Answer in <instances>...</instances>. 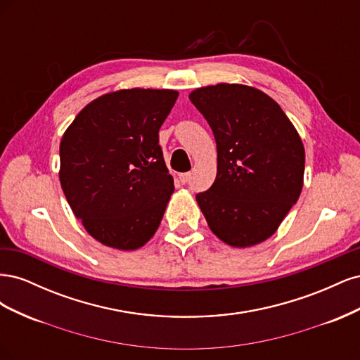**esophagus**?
Wrapping results in <instances>:
<instances>
[{
    "label": "esophagus",
    "mask_w": 360,
    "mask_h": 360,
    "mask_svg": "<svg viewBox=\"0 0 360 360\" xmlns=\"http://www.w3.org/2000/svg\"><path fill=\"white\" fill-rule=\"evenodd\" d=\"M179 180H180L183 184H186V183L191 180V172H183V174H179Z\"/></svg>",
    "instance_id": "1"
}]
</instances>
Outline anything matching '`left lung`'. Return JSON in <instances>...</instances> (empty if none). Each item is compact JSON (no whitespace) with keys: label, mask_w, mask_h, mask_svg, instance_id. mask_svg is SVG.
Masks as SVG:
<instances>
[{"label":"left lung","mask_w":360,"mask_h":360,"mask_svg":"<svg viewBox=\"0 0 360 360\" xmlns=\"http://www.w3.org/2000/svg\"><path fill=\"white\" fill-rule=\"evenodd\" d=\"M212 127L217 172L197 193L210 230L248 248L275 234L303 188L304 148L281 106L254 86L217 84L189 94Z\"/></svg>","instance_id":"8db88e82"}]
</instances>
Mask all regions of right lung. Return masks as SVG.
Instances as JSON below:
<instances>
[{"label":"right lung","instance_id":"1","mask_svg":"<svg viewBox=\"0 0 360 360\" xmlns=\"http://www.w3.org/2000/svg\"><path fill=\"white\" fill-rule=\"evenodd\" d=\"M174 90L132 89L86 105L60 144V183L75 216L105 246L134 250L160 225L174 180L159 129Z\"/></svg>","mask_w":360,"mask_h":360}]
</instances>
